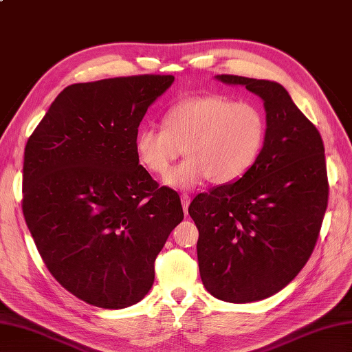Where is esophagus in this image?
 <instances>
[{
	"mask_svg": "<svg viewBox=\"0 0 352 352\" xmlns=\"http://www.w3.org/2000/svg\"><path fill=\"white\" fill-rule=\"evenodd\" d=\"M181 201H182V208H184V212H185V215H186V213H188V206H190V203H191V197L188 195L186 192H184L181 195Z\"/></svg>",
	"mask_w": 352,
	"mask_h": 352,
	"instance_id": "34e87169",
	"label": "esophagus"
}]
</instances>
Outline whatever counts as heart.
<instances>
[{
	"instance_id": "heart-1",
	"label": "heart",
	"mask_w": 352,
	"mask_h": 352,
	"mask_svg": "<svg viewBox=\"0 0 352 352\" xmlns=\"http://www.w3.org/2000/svg\"><path fill=\"white\" fill-rule=\"evenodd\" d=\"M267 140V118L251 101L210 96L185 98L162 115V126L142 128L135 152L151 173L166 175L184 151L190 158L170 171L166 184L194 188L209 179L234 184L260 160Z\"/></svg>"
}]
</instances>
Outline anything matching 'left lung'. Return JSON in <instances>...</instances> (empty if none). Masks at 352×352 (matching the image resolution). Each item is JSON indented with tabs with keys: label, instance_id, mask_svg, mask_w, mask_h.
<instances>
[{
	"label": "left lung",
	"instance_id": "1",
	"mask_svg": "<svg viewBox=\"0 0 352 352\" xmlns=\"http://www.w3.org/2000/svg\"><path fill=\"white\" fill-rule=\"evenodd\" d=\"M217 77L263 98L267 140L242 179L195 195L188 213L199 228L206 289L224 302L250 303L287 287L318 241L329 201L324 143L279 83Z\"/></svg>",
	"mask_w": 352,
	"mask_h": 352
}]
</instances>
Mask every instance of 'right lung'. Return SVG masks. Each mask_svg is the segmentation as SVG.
Listing matches in <instances>:
<instances>
[{"label": "right lung", "instance_id": "right-lung-1", "mask_svg": "<svg viewBox=\"0 0 352 352\" xmlns=\"http://www.w3.org/2000/svg\"><path fill=\"white\" fill-rule=\"evenodd\" d=\"M173 80L139 74L70 85L25 146L22 212L34 243L59 284L92 306L140 302L184 219L179 194L160 188L134 146L148 107Z\"/></svg>", "mask_w": 352, "mask_h": 352}]
</instances>
